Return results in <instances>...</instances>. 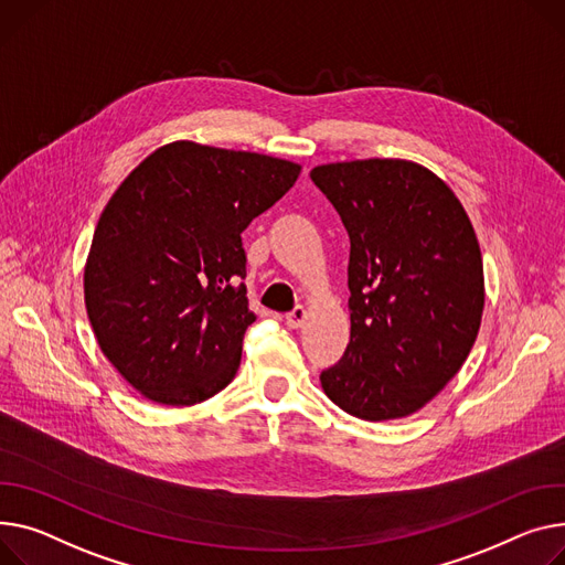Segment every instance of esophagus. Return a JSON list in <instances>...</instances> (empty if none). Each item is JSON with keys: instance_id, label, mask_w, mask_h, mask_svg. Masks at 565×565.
I'll return each instance as SVG.
<instances>
[{"instance_id": "obj_1", "label": "esophagus", "mask_w": 565, "mask_h": 565, "mask_svg": "<svg viewBox=\"0 0 565 565\" xmlns=\"http://www.w3.org/2000/svg\"><path fill=\"white\" fill-rule=\"evenodd\" d=\"M307 309L305 307H295L290 313H286V324L290 327V329H299L305 324V320H307Z\"/></svg>"}]
</instances>
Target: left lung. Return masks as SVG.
Masks as SVG:
<instances>
[{"instance_id":"left-lung-1","label":"left lung","mask_w":565,"mask_h":565,"mask_svg":"<svg viewBox=\"0 0 565 565\" xmlns=\"http://www.w3.org/2000/svg\"><path fill=\"white\" fill-rule=\"evenodd\" d=\"M311 179L350 234V343L322 391L367 423L406 418L477 341L486 290L472 222L452 188L406 159L324 163Z\"/></svg>"}]
</instances>
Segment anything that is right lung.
Segmentation results:
<instances>
[{"label":"right lung","instance_id":"1","mask_svg":"<svg viewBox=\"0 0 565 565\" xmlns=\"http://www.w3.org/2000/svg\"><path fill=\"white\" fill-rule=\"evenodd\" d=\"M302 166L174 140L140 161L104 206L84 268L102 354L142 397L193 406L236 377L247 307V224Z\"/></svg>","mask_w":565,"mask_h":565}]
</instances>
